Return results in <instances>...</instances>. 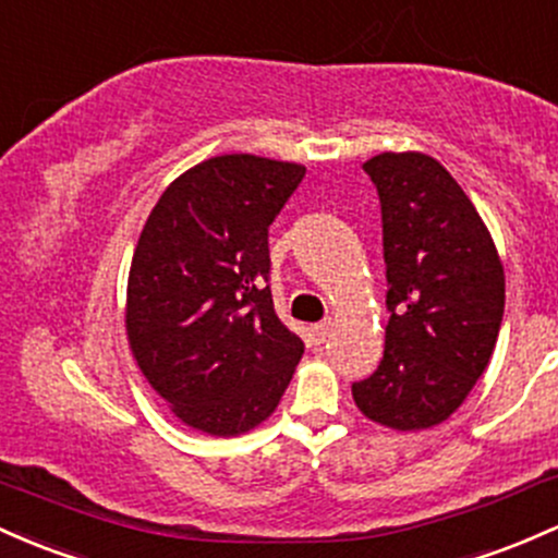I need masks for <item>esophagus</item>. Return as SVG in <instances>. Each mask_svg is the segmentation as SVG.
<instances>
[{
	"mask_svg": "<svg viewBox=\"0 0 558 558\" xmlns=\"http://www.w3.org/2000/svg\"><path fill=\"white\" fill-rule=\"evenodd\" d=\"M329 329H332V322H329V319L319 322V325H314V338H316V343H325L327 335H329Z\"/></svg>",
	"mask_w": 558,
	"mask_h": 558,
	"instance_id": "esophagus-1",
	"label": "esophagus"
}]
</instances>
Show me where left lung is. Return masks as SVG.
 Listing matches in <instances>:
<instances>
[{"label":"left lung","instance_id":"1","mask_svg":"<svg viewBox=\"0 0 558 558\" xmlns=\"http://www.w3.org/2000/svg\"><path fill=\"white\" fill-rule=\"evenodd\" d=\"M383 213L386 351L351 386L364 417L393 430L445 423L487 369L506 305V274L482 215L421 151L364 161Z\"/></svg>","mask_w":558,"mask_h":558}]
</instances>
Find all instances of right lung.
Here are the masks:
<instances>
[{
    "mask_svg": "<svg viewBox=\"0 0 558 558\" xmlns=\"http://www.w3.org/2000/svg\"><path fill=\"white\" fill-rule=\"evenodd\" d=\"M305 167L223 154L185 170L148 215L128 279V340L172 415L209 436L277 410L303 340L274 311L268 226Z\"/></svg>",
    "mask_w": 558,
    "mask_h": 558,
    "instance_id": "1",
    "label": "right lung"
}]
</instances>
